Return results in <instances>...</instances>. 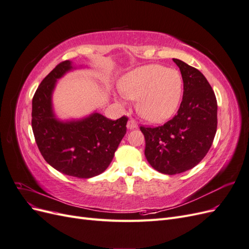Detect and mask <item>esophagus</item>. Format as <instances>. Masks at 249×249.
Wrapping results in <instances>:
<instances>
[{
    "label": "esophagus",
    "mask_w": 249,
    "mask_h": 249,
    "mask_svg": "<svg viewBox=\"0 0 249 249\" xmlns=\"http://www.w3.org/2000/svg\"><path fill=\"white\" fill-rule=\"evenodd\" d=\"M126 127L129 130H133V129H135V127H137V123L135 122L134 119H130L129 122L126 123Z\"/></svg>",
    "instance_id": "esophagus-1"
}]
</instances>
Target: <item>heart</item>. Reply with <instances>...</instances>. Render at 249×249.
<instances>
[{"label": "heart", "mask_w": 249, "mask_h": 249, "mask_svg": "<svg viewBox=\"0 0 249 249\" xmlns=\"http://www.w3.org/2000/svg\"><path fill=\"white\" fill-rule=\"evenodd\" d=\"M124 99L137 101L139 114L148 122L162 123L177 111L183 93V78L178 71L159 64L140 66L126 73L120 81Z\"/></svg>", "instance_id": "obj_1"}]
</instances>
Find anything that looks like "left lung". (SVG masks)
<instances>
[{
    "mask_svg": "<svg viewBox=\"0 0 249 249\" xmlns=\"http://www.w3.org/2000/svg\"><path fill=\"white\" fill-rule=\"evenodd\" d=\"M182 73L183 101L177 115L161 126L140 130L144 155L154 169L177 175L193 168L205 158L217 130V101L212 87L196 69L172 59Z\"/></svg>",
    "mask_w": 249,
    "mask_h": 249,
    "instance_id": "1",
    "label": "left lung"
}]
</instances>
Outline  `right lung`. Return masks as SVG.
I'll use <instances>...</instances> for the list:
<instances>
[{"instance_id": "1", "label": "right lung", "mask_w": 249, "mask_h": 249, "mask_svg": "<svg viewBox=\"0 0 249 249\" xmlns=\"http://www.w3.org/2000/svg\"><path fill=\"white\" fill-rule=\"evenodd\" d=\"M70 60L58 64L42 80L32 100V130L42 157L66 176L90 178L110 165L126 133L125 116L111 120L96 111L85 117L60 119L53 106L58 80L74 70Z\"/></svg>"}]
</instances>
